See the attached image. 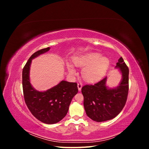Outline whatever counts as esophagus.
Instances as JSON below:
<instances>
[{
  "mask_svg": "<svg viewBox=\"0 0 149 149\" xmlns=\"http://www.w3.org/2000/svg\"><path fill=\"white\" fill-rule=\"evenodd\" d=\"M82 86H83V84H82V83H78V90H79V91H81V90Z\"/></svg>",
  "mask_w": 149,
  "mask_h": 149,
  "instance_id": "obj_1",
  "label": "esophagus"
}]
</instances>
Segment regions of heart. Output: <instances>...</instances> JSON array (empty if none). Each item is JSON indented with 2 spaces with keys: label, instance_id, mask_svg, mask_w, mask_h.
Masks as SVG:
<instances>
[{
  "label": "heart",
  "instance_id": "b5f03b06",
  "mask_svg": "<svg viewBox=\"0 0 149 149\" xmlns=\"http://www.w3.org/2000/svg\"><path fill=\"white\" fill-rule=\"evenodd\" d=\"M74 64L79 67H84L82 70V76L88 82L95 83L101 80L107 73L110 61L99 53H90L76 56ZM68 69L71 74H75L76 70L73 65L68 63Z\"/></svg>",
  "mask_w": 149,
  "mask_h": 149
}]
</instances>
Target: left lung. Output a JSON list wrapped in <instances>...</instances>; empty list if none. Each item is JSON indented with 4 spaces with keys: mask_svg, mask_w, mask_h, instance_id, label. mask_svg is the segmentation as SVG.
<instances>
[{
    "mask_svg": "<svg viewBox=\"0 0 149 149\" xmlns=\"http://www.w3.org/2000/svg\"><path fill=\"white\" fill-rule=\"evenodd\" d=\"M116 68H119L123 78L118 86L108 88L106 77L94 85L86 84L81 89L86 113L94 121L104 122L114 118L125 104L129 91V68L122 57Z\"/></svg>",
    "mask_w": 149,
    "mask_h": 149,
    "instance_id": "1",
    "label": "left lung"
}]
</instances>
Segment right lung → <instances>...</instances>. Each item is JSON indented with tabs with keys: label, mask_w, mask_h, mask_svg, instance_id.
Listing matches in <instances>:
<instances>
[{
	"label": "right lung",
	"mask_w": 149,
	"mask_h": 149,
	"mask_svg": "<svg viewBox=\"0 0 149 149\" xmlns=\"http://www.w3.org/2000/svg\"><path fill=\"white\" fill-rule=\"evenodd\" d=\"M49 47L36 52L30 56L22 71V86L24 100L29 109L43 123L53 124L66 115L73 97L78 92L77 83L61 81L46 91H38L30 82L31 60L49 50Z\"/></svg>",
	"instance_id": "right-lung-1"
}]
</instances>
